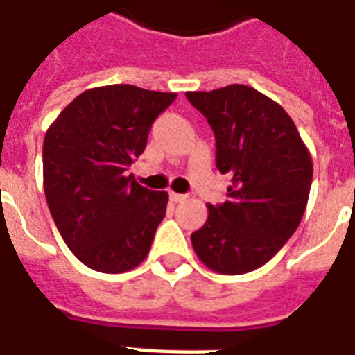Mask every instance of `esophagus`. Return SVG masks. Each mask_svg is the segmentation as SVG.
<instances>
[{
    "mask_svg": "<svg viewBox=\"0 0 355 355\" xmlns=\"http://www.w3.org/2000/svg\"><path fill=\"white\" fill-rule=\"evenodd\" d=\"M169 198H171L173 202H186L187 200V195H184V193H169Z\"/></svg>",
    "mask_w": 355,
    "mask_h": 355,
    "instance_id": "esophagus-1",
    "label": "esophagus"
}]
</instances>
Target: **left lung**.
<instances>
[{
  "label": "left lung",
  "instance_id": "obj_1",
  "mask_svg": "<svg viewBox=\"0 0 355 355\" xmlns=\"http://www.w3.org/2000/svg\"><path fill=\"white\" fill-rule=\"evenodd\" d=\"M215 132V164L232 175L223 204L191 235L213 272L241 275L266 264L301 223L312 186V157L288 112L248 85L186 93Z\"/></svg>",
  "mask_w": 355,
  "mask_h": 355
}]
</instances>
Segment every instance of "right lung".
Returning <instances> with one entry per match:
<instances>
[{
	"instance_id": "right-lung-1",
	"label": "right lung",
	"mask_w": 355,
	"mask_h": 355,
	"mask_svg": "<svg viewBox=\"0 0 355 355\" xmlns=\"http://www.w3.org/2000/svg\"><path fill=\"white\" fill-rule=\"evenodd\" d=\"M175 98L128 83L89 89L45 135L49 211L69 250L91 270L129 272L149 253L168 193L140 186L125 171Z\"/></svg>"
}]
</instances>
